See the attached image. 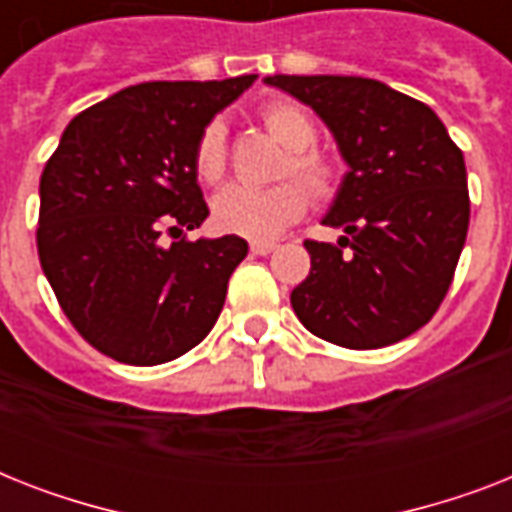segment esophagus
Instances as JSON below:
<instances>
[{
    "mask_svg": "<svg viewBox=\"0 0 512 512\" xmlns=\"http://www.w3.org/2000/svg\"><path fill=\"white\" fill-rule=\"evenodd\" d=\"M276 247H279L276 241H252V244H249V249H252V255H260V257L276 252Z\"/></svg>",
    "mask_w": 512,
    "mask_h": 512,
    "instance_id": "34e87169",
    "label": "esophagus"
}]
</instances>
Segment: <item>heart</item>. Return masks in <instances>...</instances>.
<instances>
[{
    "label": "heart",
    "instance_id": "heart-1",
    "mask_svg": "<svg viewBox=\"0 0 512 512\" xmlns=\"http://www.w3.org/2000/svg\"><path fill=\"white\" fill-rule=\"evenodd\" d=\"M265 130L287 146V156L279 167L281 180L268 188H249V185H228L212 201V223L223 233H236L244 239H273L287 225L297 223L308 209V193L313 201L327 204L337 196L342 183L340 164L316 148V122L313 116L297 103L273 100L260 111ZM193 170L201 183L217 185L228 172V143L225 127L209 122L201 130L193 148Z\"/></svg>",
    "mask_w": 512,
    "mask_h": 512
}]
</instances>
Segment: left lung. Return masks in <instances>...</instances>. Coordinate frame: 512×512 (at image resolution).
<instances>
[{
  "instance_id": "left-lung-1",
  "label": "left lung",
  "mask_w": 512,
  "mask_h": 512,
  "mask_svg": "<svg viewBox=\"0 0 512 512\" xmlns=\"http://www.w3.org/2000/svg\"><path fill=\"white\" fill-rule=\"evenodd\" d=\"M327 122L348 162L324 225L337 244L305 241L311 273L292 308L316 337L385 348L425 327L465 247V159L425 103L364 76H268Z\"/></svg>"
}]
</instances>
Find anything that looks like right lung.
<instances>
[{
  "instance_id": "right-lung-1",
  "label": "right lung",
  "mask_w": 512,
  "mask_h": 512,
  "mask_svg": "<svg viewBox=\"0 0 512 512\" xmlns=\"http://www.w3.org/2000/svg\"><path fill=\"white\" fill-rule=\"evenodd\" d=\"M255 79L127 87L74 116L44 164L39 263L66 319L103 356L164 364L215 327L249 247L239 236L188 239L209 215L193 148Z\"/></svg>"
}]
</instances>
